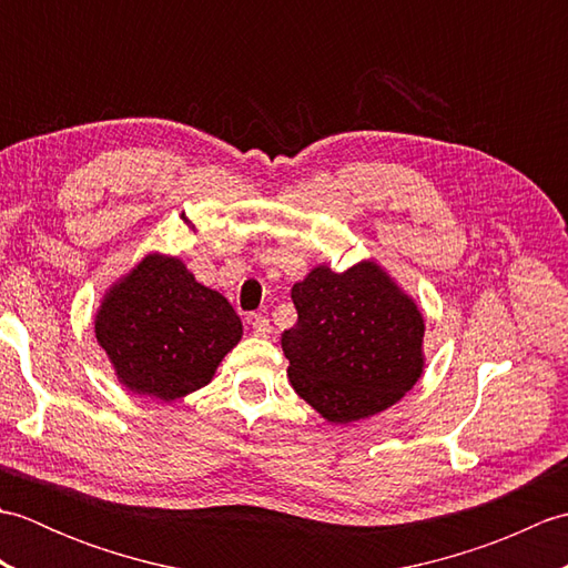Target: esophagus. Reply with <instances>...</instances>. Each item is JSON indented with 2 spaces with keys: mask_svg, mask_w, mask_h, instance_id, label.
<instances>
[{
  "mask_svg": "<svg viewBox=\"0 0 568 568\" xmlns=\"http://www.w3.org/2000/svg\"><path fill=\"white\" fill-rule=\"evenodd\" d=\"M251 329H253V334H256V336H268V334L273 332V327H271V320L265 317V315H253V320H251Z\"/></svg>",
  "mask_w": 568,
  "mask_h": 568,
  "instance_id": "34e87169",
  "label": "esophagus"
}]
</instances>
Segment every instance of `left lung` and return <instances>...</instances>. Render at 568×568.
I'll use <instances>...</instances> for the list:
<instances>
[{
  "mask_svg": "<svg viewBox=\"0 0 568 568\" xmlns=\"http://www.w3.org/2000/svg\"><path fill=\"white\" fill-rule=\"evenodd\" d=\"M295 327L281 336L295 393L334 422L378 415L425 371V317L376 261L315 265L293 285Z\"/></svg>",
  "mask_w": 568,
  "mask_h": 568,
  "instance_id": "left-lung-1",
  "label": "left lung"
}]
</instances>
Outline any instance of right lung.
Returning <instances> with one entry per match:
<instances>
[{
    "mask_svg": "<svg viewBox=\"0 0 568 568\" xmlns=\"http://www.w3.org/2000/svg\"><path fill=\"white\" fill-rule=\"evenodd\" d=\"M241 334L229 300L165 253H146L94 315V336L116 381L163 403L204 388Z\"/></svg>",
    "mask_w": 568,
    "mask_h": 568,
    "instance_id": "1",
    "label": "right lung"
}]
</instances>
